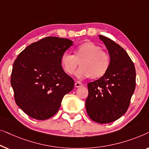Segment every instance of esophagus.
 Segmentation results:
<instances>
[{"instance_id": "1", "label": "esophagus", "mask_w": 149, "mask_h": 149, "mask_svg": "<svg viewBox=\"0 0 149 149\" xmlns=\"http://www.w3.org/2000/svg\"><path fill=\"white\" fill-rule=\"evenodd\" d=\"M75 86L76 87V88L82 87L83 86V84L81 82H79V81H76V82L75 83Z\"/></svg>"}]
</instances>
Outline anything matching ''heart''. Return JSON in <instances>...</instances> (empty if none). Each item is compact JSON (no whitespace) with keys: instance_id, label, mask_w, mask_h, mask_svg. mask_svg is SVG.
I'll use <instances>...</instances> for the list:
<instances>
[{"instance_id":"b5f03b06","label":"heart","mask_w":149,"mask_h":149,"mask_svg":"<svg viewBox=\"0 0 149 149\" xmlns=\"http://www.w3.org/2000/svg\"><path fill=\"white\" fill-rule=\"evenodd\" d=\"M61 63L67 74H74L79 63L80 68L75 75L81 79L90 77L95 79L107 73L111 65V56L99 45L88 41L75 48L74 55L68 53L63 54Z\"/></svg>"}]
</instances>
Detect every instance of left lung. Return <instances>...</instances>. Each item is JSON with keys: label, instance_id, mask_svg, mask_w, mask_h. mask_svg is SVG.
<instances>
[{"label": "left lung", "instance_id": "obj_1", "mask_svg": "<svg viewBox=\"0 0 149 149\" xmlns=\"http://www.w3.org/2000/svg\"><path fill=\"white\" fill-rule=\"evenodd\" d=\"M98 37L108 49L111 65L103 77L88 84L86 109L92 120L108 123L127 111L136 88V70L121 46L104 36Z\"/></svg>", "mask_w": 149, "mask_h": 149}]
</instances>
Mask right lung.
<instances>
[{"label": "right lung", "instance_id": "right-lung-1", "mask_svg": "<svg viewBox=\"0 0 149 149\" xmlns=\"http://www.w3.org/2000/svg\"><path fill=\"white\" fill-rule=\"evenodd\" d=\"M73 45L69 39L46 37L27 47L15 60L11 76L15 101L28 116L38 120L51 118L74 88V80L61 63Z\"/></svg>", "mask_w": 149, "mask_h": 149}]
</instances>
